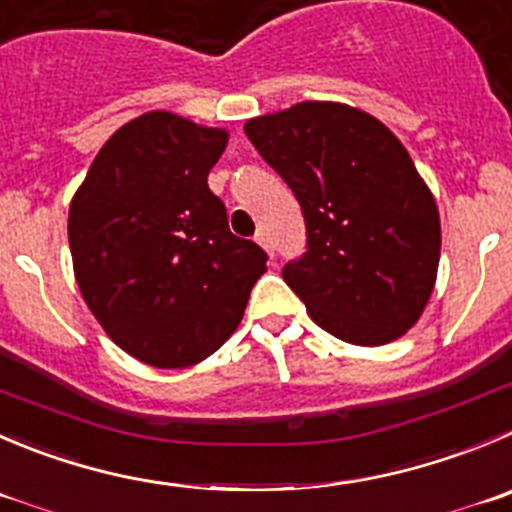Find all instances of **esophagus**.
<instances>
[{"label":"esophagus","mask_w":512,"mask_h":512,"mask_svg":"<svg viewBox=\"0 0 512 512\" xmlns=\"http://www.w3.org/2000/svg\"><path fill=\"white\" fill-rule=\"evenodd\" d=\"M256 243H259L261 248H266V251L271 253V238H269V231H266V228H259V233H256Z\"/></svg>","instance_id":"obj_1"}]
</instances>
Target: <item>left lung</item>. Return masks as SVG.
<instances>
[{
    "label": "left lung",
    "mask_w": 512,
    "mask_h": 512,
    "mask_svg": "<svg viewBox=\"0 0 512 512\" xmlns=\"http://www.w3.org/2000/svg\"><path fill=\"white\" fill-rule=\"evenodd\" d=\"M243 130L304 213L306 251L281 274L311 319L362 347L402 337L440 264L435 198L405 145L339 102H299Z\"/></svg>",
    "instance_id": "left-lung-1"
}]
</instances>
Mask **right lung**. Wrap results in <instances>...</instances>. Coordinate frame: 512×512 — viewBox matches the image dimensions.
Here are the masks:
<instances>
[{
    "label": "right lung",
    "instance_id": "add662e5",
    "mask_svg": "<svg viewBox=\"0 0 512 512\" xmlns=\"http://www.w3.org/2000/svg\"><path fill=\"white\" fill-rule=\"evenodd\" d=\"M228 133L145 113L102 145L70 206L82 299L120 349L150 367H191L233 334L266 271L233 236L208 173Z\"/></svg>",
    "mask_w": 512,
    "mask_h": 512
}]
</instances>
